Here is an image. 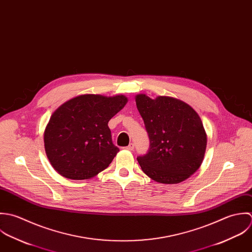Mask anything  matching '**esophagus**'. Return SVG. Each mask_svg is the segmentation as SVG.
<instances>
[{"mask_svg": "<svg viewBox=\"0 0 252 252\" xmlns=\"http://www.w3.org/2000/svg\"><path fill=\"white\" fill-rule=\"evenodd\" d=\"M126 149H127V150H129V151H132V150L134 149V144H133V143H130L128 146L126 147Z\"/></svg>", "mask_w": 252, "mask_h": 252, "instance_id": "34e87169", "label": "esophagus"}]
</instances>
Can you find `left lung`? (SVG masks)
<instances>
[{
  "instance_id": "8db88e82",
  "label": "left lung",
  "mask_w": 252,
  "mask_h": 252,
  "mask_svg": "<svg viewBox=\"0 0 252 252\" xmlns=\"http://www.w3.org/2000/svg\"><path fill=\"white\" fill-rule=\"evenodd\" d=\"M150 146L137 160L143 172L163 184L184 181L201 166L206 133L200 116L188 104L167 96L135 97Z\"/></svg>"
}]
</instances>
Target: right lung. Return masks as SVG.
I'll use <instances>...</instances> for the list:
<instances>
[{"mask_svg": "<svg viewBox=\"0 0 252 252\" xmlns=\"http://www.w3.org/2000/svg\"><path fill=\"white\" fill-rule=\"evenodd\" d=\"M127 102L124 95L86 94L61 105L44 134L45 149L62 176L89 179L109 166L120 149L113 144L108 122Z\"/></svg>", "mask_w": 252, "mask_h": 252, "instance_id": "add662e5", "label": "right lung"}]
</instances>
